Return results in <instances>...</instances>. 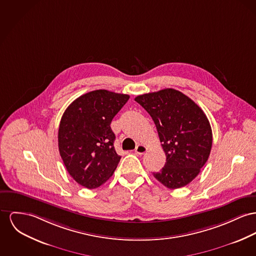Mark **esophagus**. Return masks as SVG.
Segmentation results:
<instances>
[{"label":"esophagus","instance_id":"34e87169","mask_svg":"<svg viewBox=\"0 0 256 256\" xmlns=\"http://www.w3.org/2000/svg\"><path fill=\"white\" fill-rule=\"evenodd\" d=\"M146 152H148V148L144 144H138L136 150H135V152L138 154V155H142V154H146Z\"/></svg>","mask_w":256,"mask_h":256}]
</instances>
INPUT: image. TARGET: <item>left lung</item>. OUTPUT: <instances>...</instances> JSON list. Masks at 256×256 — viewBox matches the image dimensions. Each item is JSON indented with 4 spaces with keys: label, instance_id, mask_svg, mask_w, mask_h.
Listing matches in <instances>:
<instances>
[{
    "label": "left lung",
    "instance_id": "1",
    "mask_svg": "<svg viewBox=\"0 0 256 256\" xmlns=\"http://www.w3.org/2000/svg\"><path fill=\"white\" fill-rule=\"evenodd\" d=\"M155 123L166 163L154 176L170 189L191 182L208 161L212 144L210 124L201 108L184 93L166 88L136 96Z\"/></svg>",
    "mask_w": 256,
    "mask_h": 256
}]
</instances>
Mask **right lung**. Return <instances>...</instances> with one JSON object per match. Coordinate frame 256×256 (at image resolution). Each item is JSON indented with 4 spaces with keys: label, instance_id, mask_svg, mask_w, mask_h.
Returning <instances> with one entry per match:
<instances>
[{
    "label": "right lung",
    "instance_id": "obj_1",
    "mask_svg": "<svg viewBox=\"0 0 256 256\" xmlns=\"http://www.w3.org/2000/svg\"><path fill=\"white\" fill-rule=\"evenodd\" d=\"M126 94L95 90L72 102L60 121L58 146L70 176L80 186L94 189L114 174L121 156L114 142L112 120L129 100Z\"/></svg>",
    "mask_w": 256,
    "mask_h": 256
}]
</instances>
